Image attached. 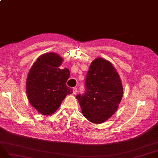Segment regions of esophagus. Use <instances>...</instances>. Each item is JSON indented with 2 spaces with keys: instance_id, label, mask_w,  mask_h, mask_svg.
<instances>
[{
  "instance_id": "1",
  "label": "esophagus",
  "mask_w": 158,
  "mask_h": 158,
  "mask_svg": "<svg viewBox=\"0 0 158 158\" xmlns=\"http://www.w3.org/2000/svg\"><path fill=\"white\" fill-rule=\"evenodd\" d=\"M77 88H73V94H75L76 93H77Z\"/></svg>"
}]
</instances>
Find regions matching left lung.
Returning <instances> with one entry per match:
<instances>
[{"label": "left lung", "mask_w": 158, "mask_h": 158, "mask_svg": "<svg viewBox=\"0 0 158 158\" xmlns=\"http://www.w3.org/2000/svg\"><path fill=\"white\" fill-rule=\"evenodd\" d=\"M84 94L76 96L83 115L94 123H102L118 110L123 94L118 73L111 62L98 58L91 63Z\"/></svg>", "instance_id": "1"}]
</instances>
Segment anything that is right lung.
I'll use <instances>...</instances> for the list:
<instances>
[{"label": "right lung", "instance_id": "right-lung-1", "mask_svg": "<svg viewBox=\"0 0 158 158\" xmlns=\"http://www.w3.org/2000/svg\"><path fill=\"white\" fill-rule=\"evenodd\" d=\"M63 59L56 53L39 56L30 69L26 80V92L31 106L42 115L54 114L72 89L66 85L70 76L68 68L58 67Z\"/></svg>", "mask_w": 158, "mask_h": 158}]
</instances>
